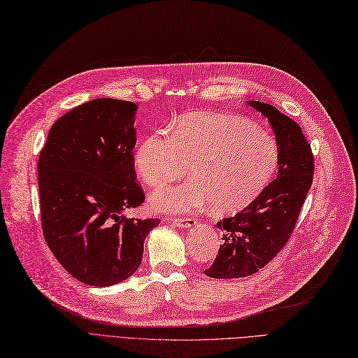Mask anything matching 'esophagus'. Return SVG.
<instances>
[{"mask_svg":"<svg viewBox=\"0 0 358 358\" xmlns=\"http://www.w3.org/2000/svg\"><path fill=\"white\" fill-rule=\"evenodd\" d=\"M174 222L177 224L178 227H182V229H187V227H192L196 224V220L194 218H190V217H178V218H174Z\"/></svg>","mask_w":358,"mask_h":358,"instance_id":"34e87169","label":"esophagus"}]
</instances>
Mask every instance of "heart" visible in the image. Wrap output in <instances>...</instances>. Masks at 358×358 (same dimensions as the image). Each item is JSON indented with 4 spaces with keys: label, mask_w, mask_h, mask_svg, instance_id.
Masks as SVG:
<instances>
[{
    "label": "heart",
    "mask_w": 358,
    "mask_h": 358,
    "mask_svg": "<svg viewBox=\"0 0 358 358\" xmlns=\"http://www.w3.org/2000/svg\"><path fill=\"white\" fill-rule=\"evenodd\" d=\"M165 132L144 138L136 152L138 177L152 187L196 176L176 187L157 190V210H199L213 203L229 214L254 202L277 165L271 138L255 125L218 113L201 112L180 117Z\"/></svg>",
    "instance_id": "heart-1"
}]
</instances>
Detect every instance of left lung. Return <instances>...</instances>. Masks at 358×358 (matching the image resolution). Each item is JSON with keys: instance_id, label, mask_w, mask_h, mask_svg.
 I'll use <instances>...</instances> for the list:
<instances>
[{"instance_id": "8db88e82", "label": "left lung", "mask_w": 358, "mask_h": 358, "mask_svg": "<svg viewBox=\"0 0 358 358\" xmlns=\"http://www.w3.org/2000/svg\"><path fill=\"white\" fill-rule=\"evenodd\" d=\"M248 104L268 117L279 149V172L254 202L217 222L224 242L205 270L214 279L246 277L267 266L292 236L313 184L314 155L301 127L271 104Z\"/></svg>"}]
</instances>
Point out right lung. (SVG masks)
I'll list each match as a JSON object with an SVG mask.
<instances>
[{
	"label": "right lung",
	"instance_id": "add662e5",
	"mask_svg": "<svg viewBox=\"0 0 358 358\" xmlns=\"http://www.w3.org/2000/svg\"><path fill=\"white\" fill-rule=\"evenodd\" d=\"M137 104L96 99L52 124L38 159L41 226L50 250L91 286L124 282L140 267L159 218L121 213L145 199L134 169Z\"/></svg>",
	"mask_w": 358,
	"mask_h": 358
}]
</instances>
